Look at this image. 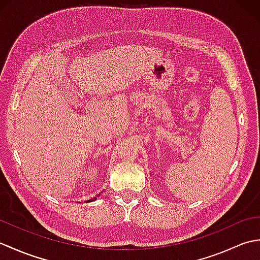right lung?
<instances>
[{
    "label": "right lung",
    "mask_w": 260,
    "mask_h": 260,
    "mask_svg": "<svg viewBox=\"0 0 260 260\" xmlns=\"http://www.w3.org/2000/svg\"><path fill=\"white\" fill-rule=\"evenodd\" d=\"M99 196H101V193H99V194H98L97 197H99ZM97 197H95V198H92V199H90V200H87L86 202H92V201H95V200H96V199H97Z\"/></svg>",
    "instance_id": "right-lung-1"
}]
</instances>
